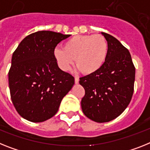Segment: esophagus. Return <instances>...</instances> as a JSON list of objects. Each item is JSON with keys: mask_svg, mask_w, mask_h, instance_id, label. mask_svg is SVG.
I'll return each instance as SVG.
<instances>
[{"mask_svg": "<svg viewBox=\"0 0 150 150\" xmlns=\"http://www.w3.org/2000/svg\"><path fill=\"white\" fill-rule=\"evenodd\" d=\"M79 81V79L78 77H75V84H78Z\"/></svg>", "mask_w": 150, "mask_h": 150, "instance_id": "1", "label": "esophagus"}]
</instances>
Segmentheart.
I'll return each instance as SVG.
<instances>
[{
  "label": "heart",
  "instance_id": "b5f03b06",
  "mask_svg": "<svg viewBox=\"0 0 150 150\" xmlns=\"http://www.w3.org/2000/svg\"><path fill=\"white\" fill-rule=\"evenodd\" d=\"M108 50V40L103 35H76L66 40L63 48H56L53 54L63 71L69 70L75 59L79 71L89 75L104 65Z\"/></svg>",
  "mask_w": 150,
  "mask_h": 150
}]
</instances>
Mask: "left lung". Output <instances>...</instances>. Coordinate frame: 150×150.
I'll return each mask as SVG.
<instances>
[{"instance_id": "1", "label": "left lung", "mask_w": 150, "mask_h": 150, "mask_svg": "<svg viewBox=\"0 0 150 150\" xmlns=\"http://www.w3.org/2000/svg\"><path fill=\"white\" fill-rule=\"evenodd\" d=\"M102 34L109 46L106 61L98 71L79 81L85 91L81 101L83 113L98 123L114 120L129 105L136 70L129 50L111 35Z\"/></svg>"}]
</instances>
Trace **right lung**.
<instances>
[{
	"instance_id": "obj_1",
	"label": "right lung",
	"mask_w": 150,
	"mask_h": 150,
	"mask_svg": "<svg viewBox=\"0 0 150 150\" xmlns=\"http://www.w3.org/2000/svg\"><path fill=\"white\" fill-rule=\"evenodd\" d=\"M70 35L38 31L25 37L13 52L8 72L11 100L20 115L39 123L57 113L75 84L71 74L59 68L53 52Z\"/></svg>"
}]
</instances>
